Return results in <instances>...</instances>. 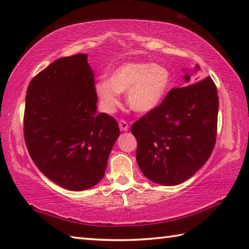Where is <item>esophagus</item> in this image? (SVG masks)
<instances>
[{
	"label": "esophagus",
	"instance_id": "obj_1",
	"mask_svg": "<svg viewBox=\"0 0 249 249\" xmlns=\"http://www.w3.org/2000/svg\"><path fill=\"white\" fill-rule=\"evenodd\" d=\"M119 126H120V129L122 130V132H127L128 128H129L128 124L126 123L125 121H120L119 122Z\"/></svg>",
	"mask_w": 249,
	"mask_h": 249
}]
</instances>
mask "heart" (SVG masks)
<instances>
[{
	"label": "heart",
	"instance_id": "obj_1",
	"mask_svg": "<svg viewBox=\"0 0 249 249\" xmlns=\"http://www.w3.org/2000/svg\"><path fill=\"white\" fill-rule=\"evenodd\" d=\"M173 84L168 66L149 62H127L112 71L109 78L94 85L102 110L112 113L120 103V93L126 92V103L138 114L157 110L165 100Z\"/></svg>",
	"mask_w": 249,
	"mask_h": 249
}]
</instances>
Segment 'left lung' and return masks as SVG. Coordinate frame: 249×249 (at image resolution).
<instances>
[{"mask_svg":"<svg viewBox=\"0 0 249 249\" xmlns=\"http://www.w3.org/2000/svg\"><path fill=\"white\" fill-rule=\"evenodd\" d=\"M184 71L188 86L172 89L157 110L132 126L139 169L151 182L164 186L191 178L209 159L215 143L219 111L215 85L210 77L192 79L200 71L198 65Z\"/></svg>","mask_w":249,"mask_h":249,"instance_id":"left-lung-1","label":"left lung"}]
</instances>
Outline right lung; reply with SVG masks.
<instances>
[{
    "label": "right lung",
    "mask_w": 249,
    "mask_h": 249,
    "mask_svg": "<svg viewBox=\"0 0 249 249\" xmlns=\"http://www.w3.org/2000/svg\"><path fill=\"white\" fill-rule=\"evenodd\" d=\"M87 54L58 58L30 81L24 134L31 159L61 187L91 188L102 179L120 136L117 122L97 113Z\"/></svg>",
    "instance_id": "obj_1"
}]
</instances>
